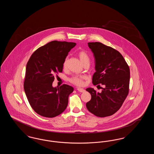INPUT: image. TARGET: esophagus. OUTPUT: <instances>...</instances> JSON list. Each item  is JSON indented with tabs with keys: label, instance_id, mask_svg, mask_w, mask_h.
<instances>
[{
	"label": "esophagus",
	"instance_id": "1",
	"mask_svg": "<svg viewBox=\"0 0 154 154\" xmlns=\"http://www.w3.org/2000/svg\"><path fill=\"white\" fill-rule=\"evenodd\" d=\"M77 90L79 92H84L85 91V89H84L81 88H77Z\"/></svg>",
	"mask_w": 154,
	"mask_h": 154
}]
</instances>
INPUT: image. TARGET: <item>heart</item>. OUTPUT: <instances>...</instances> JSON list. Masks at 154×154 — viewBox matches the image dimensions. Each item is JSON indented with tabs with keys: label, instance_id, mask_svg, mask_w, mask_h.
Listing matches in <instances>:
<instances>
[{
	"label": "heart",
	"instance_id": "1",
	"mask_svg": "<svg viewBox=\"0 0 154 154\" xmlns=\"http://www.w3.org/2000/svg\"><path fill=\"white\" fill-rule=\"evenodd\" d=\"M79 58L80 59L81 63L83 64V65L86 63H89V58L88 56L87 53L84 51H80L78 54ZM67 58H66L63 63V67L64 69H65L67 66ZM85 77L83 75H75L72 77V78L70 79L69 81L70 82L73 84L77 86H81L84 84L83 80L85 79Z\"/></svg>",
	"mask_w": 154,
	"mask_h": 154
}]
</instances>
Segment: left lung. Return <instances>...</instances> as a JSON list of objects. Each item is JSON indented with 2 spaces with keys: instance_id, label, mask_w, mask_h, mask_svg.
I'll use <instances>...</instances> for the list:
<instances>
[{
  "instance_id": "8db88e82",
  "label": "left lung",
  "mask_w": 154,
  "mask_h": 154,
  "mask_svg": "<svg viewBox=\"0 0 154 154\" xmlns=\"http://www.w3.org/2000/svg\"><path fill=\"white\" fill-rule=\"evenodd\" d=\"M88 44L95 62L92 83L94 85L102 84L105 87L100 93L94 88L86 89L91 95V99L86 106L97 117L110 116L121 108L128 95L129 67L120 52L112 47L99 42Z\"/></svg>"
}]
</instances>
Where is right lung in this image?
I'll return each instance as SVG.
<instances>
[{
    "instance_id": "add662e5",
    "label": "right lung",
    "mask_w": 154,
    "mask_h": 154,
    "mask_svg": "<svg viewBox=\"0 0 154 154\" xmlns=\"http://www.w3.org/2000/svg\"><path fill=\"white\" fill-rule=\"evenodd\" d=\"M76 43L52 41L38 48L31 55L26 67L23 88L30 105L38 114L53 118L67 107L74 88L66 84L53 87L54 75L63 70L68 52Z\"/></svg>"
}]
</instances>
